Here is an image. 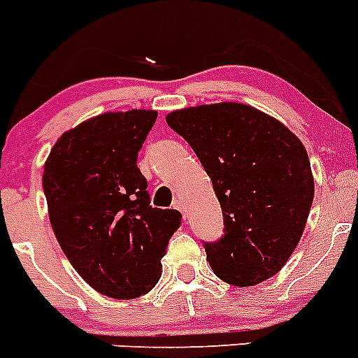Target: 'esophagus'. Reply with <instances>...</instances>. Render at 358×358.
Segmentation results:
<instances>
[{
  "label": "esophagus",
  "instance_id": "esophagus-1",
  "mask_svg": "<svg viewBox=\"0 0 358 358\" xmlns=\"http://www.w3.org/2000/svg\"><path fill=\"white\" fill-rule=\"evenodd\" d=\"M173 206H175L176 210H180V212L183 213V217L187 219V210H185V205H183V199L182 198H176L175 203H173Z\"/></svg>",
  "mask_w": 358,
  "mask_h": 358
}]
</instances>
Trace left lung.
<instances>
[{
  "label": "left lung",
  "mask_w": 358,
  "mask_h": 358,
  "mask_svg": "<svg viewBox=\"0 0 358 358\" xmlns=\"http://www.w3.org/2000/svg\"><path fill=\"white\" fill-rule=\"evenodd\" d=\"M198 155L224 217V235L203 242L217 277L252 286L275 275L300 242L315 180L306 148L272 116L236 102L166 116Z\"/></svg>",
  "instance_id": "left-lung-1"
}]
</instances>
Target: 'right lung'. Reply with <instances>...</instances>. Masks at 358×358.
I'll return each mask as SVG.
<instances>
[{
	"label": "right lung",
	"mask_w": 358,
	"mask_h": 358,
	"mask_svg": "<svg viewBox=\"0 0 358 358\" xmlns=\"http://www.w3.org/2000/svg\"><path fill=\"white\" fill-rule=\"evenodd\" d=\"M155 111L106 113L69 130L43 166V194L59 247L76 272L111 299L148 293L182 224L178 210L150 205L138 153Z\"/></svg>",
	"instance_id": "obj_1"
}]
</instances>
